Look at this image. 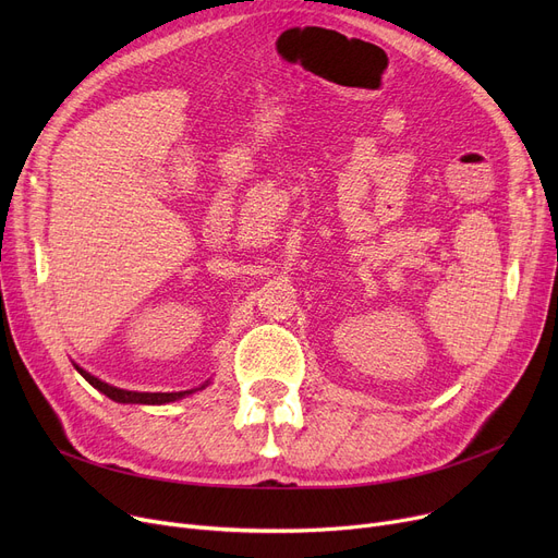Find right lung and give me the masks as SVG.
Masks as SVG:
<instances>
[{"instance_id": "obj_1", "label": "right lung", "mask_w": 558, "mask_h": 558, "mask_svg": "<svg viewBox=\"0 0 558 558\" xmlns=\"http://www.w3.org/2000/svg\"><path fill=\"white\" fill-rule=\"evenodd\" d=\"M76 366V364H74ZM76 371L90 383L97 391L106 393L110 400L114 402H131V404H165V402H173V400H181L185 398L187 393L192 391H179V393H137V391H126V389H117V387H110L106 383H101L99 377L90 375L87 371H83L81 366H76ZM205 387V385H203Z\"/></svg>"}]
</instances>
